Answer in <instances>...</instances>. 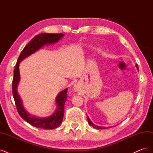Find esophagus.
<instances>
[{
  "label": "esophagus",
  "mask_w": 153,
  "mask_h": 153,
  "mask_svg": "<svg viewBox=\"0 0 153 153\" xmlns=\"http://www.w3.org/2000/svg\"><path fill=\"white\" fill-rule=\"evenodd\" d=\"M77 89H77V87H75V91H77Z\"/></svg>",
  "instance_id": "obj_1"
}]
</instances>
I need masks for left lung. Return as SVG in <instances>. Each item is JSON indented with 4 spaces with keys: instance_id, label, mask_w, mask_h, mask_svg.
Segmentation results:
<instances>
[{
    "instance_id": "obj_1",
    "label": "left lung",
    "mask_w": 153,
    "mask_h": 153,
    "mask_svg": "<svg viewBox=\"0 0 153 153\" xmlns=\"http://www.w3.org/2000/svg\"><path fill=\"white\" fill-rule=\"evenodd\" d=\"M136 67H137V69L138 70V65H137V64H136ZM87 121H88V123H89V124L91 125V126H92V127L96 128V129H106V128H108V127H101V126H96V125H95L94 124H93V123H92L91 122L90 119L89 118V117H88V116H87Z\"/></svg>"
}]
</instances>
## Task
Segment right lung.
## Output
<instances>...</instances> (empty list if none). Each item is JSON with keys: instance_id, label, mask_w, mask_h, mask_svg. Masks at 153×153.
Masks as SVG:
<instances>
[{"instance_id": "add662e5", "label": "right lung", "mask_w": 153, "mask_h": 153, "mask_svg": "<svg viewBox=\"0 0 153 153\" xmlns=\"http://www.w3.org/2000/svg\"><path fill=\"white\" fill-rule=\"evenodd\" d=\"M63 36V34L41 33L34 37V38L32 39L22 51L20 56L18 59L16 67L14 69L12 89L17 111L22 118L24 119L25 121L29 123L32 126L36 128L45 129H52L57 128L62 123L64 114V104H65L67 99L68 88L61 91L56 97L55 103L57 105V109L52 115L45 118H39L32 115L29 112H27L24 108L22 101L18 93L17 87L20 79L19 64L22 60L36 52V51L43 47L44 45L57 43Z\"/></svg>"}]
</instances>
